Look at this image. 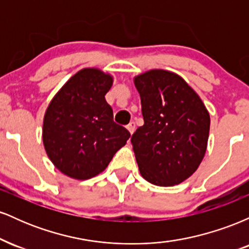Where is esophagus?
<instances>
[{
	"mask_svg": "<svg viewBox=\"0 0 249 249\" xmlns=\"http://www.w3.org/2000/svg\"><path fill=\"white\" fill-rule=\"evenodd\" d=\"M126 128L128 130V132L132 134L134 132V128H136V124H134V122H131L126 126Z\"/></svg>",
	"mask_w": 249,
	"mask_h": 249,
	"instance_id": "34e87169",
	"label": "esophagus"
}]
</instances>
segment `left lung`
<instances>
[{
  "label": "left lung",
  "mask_w": 249,
  "mask_h": 249,
  "mask_svg": "<svg viewBox=\"0 0 249 249\" xmlns=\"http://www.w3.org/2000/svg\"><path fill=\"white\" fill-rule=\"evenodd\" d=\"M144 125L131 137L142 177L157 186L190 178L206 152L210 113L177 73L150 70L134 78Z\"/></svg>",
  "instance_id": "obj_1"
}]
</instances>
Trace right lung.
I'll return each mask as SVG.
<instances>
[{"instance_id":"add662e5","label":"right lung","mask_w":249,"mask_h":249,"mask_svg":"<svg viewBox=\"0 0 249 249\" xmlns=\"http://www.w3.org/2000/svg\"><path fill=\"white\" fill-rule=\"evenodd\" d=\"M112 77L98 69L73 75L50 102L43 144L53 164L70 178L85 180L107 168L130 132L113 122L105 101Z\"/></svg>"}]
</instances>
